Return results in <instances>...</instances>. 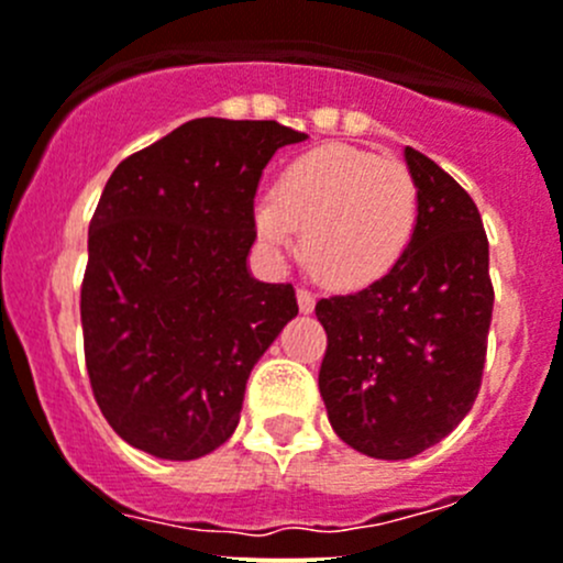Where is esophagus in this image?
I'll return each instance as SVG.
<instances>
[{"label": "esophagus", "mask_w": 563, "mask_h": 563, "mask_svg": "<svg viewBox=\"0 0 563 563\" xmlns=\"http://www.w3.org/2000/svg\"><path fill=\"white\" fill-rule=\"evenodd\" d=\"M297 302H299V310H302V313H313L316 297L308 291V288H297Z\"/></svg>", "instance_id": "34e87169"}]
</instances>
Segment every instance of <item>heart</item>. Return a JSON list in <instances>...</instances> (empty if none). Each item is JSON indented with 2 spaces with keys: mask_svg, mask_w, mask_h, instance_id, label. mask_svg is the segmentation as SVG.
I'll return each instance as SVG.
<instances>
[{
  "mask_svg": "<svg viewBox=\"0 0 563 563\" xmlns=\"http://www.w3.org/2000/svg\"><path fill=\"white\" fill-rule=\"evenodd\" d=\"M420 222V187L398 159L352 145H321L283 167L275 198L255 203V231L269 253L294 247L330 288H363L390 275Z\"/></svg>",
  "mask_w": 563,
  "mask_h": 563,
  "instance_id": "b5f03b06",
  "label": "heart"
}]
</instances>
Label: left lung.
Listing matches in <instances>:
<instances>
[{"label": "left lung", "instance_id": "obj_1", "mask_svg": "<svg viewBox=\"0 0 563 563\" xmlns=\"http://www.w3.org/2000/svg\"><path fill=\"white\" fill-rule=\"evenodd\" d=\"M404 162L420 187L407 255L363 291L316 302L327 418L374 460H409L460 427L482 385L495 302L471 195L415 148H404Z\"/></svg>", "mask_w": 563, "mask_h": 563}]
</instances>
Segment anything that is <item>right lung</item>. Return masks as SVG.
I'll use <instances>...</instances> for the list:
<instances>
[{
  "label": "right lung",
  "instance_id": "1",
  "mask_svg": "<svg viewBox=\"0 0 563 563\" xmlns=\"http://www.w3.org/2000/svg\"><path fill=\"white\" fill-rule=\"evenodd\" d=\"M275 120L198 118L114 167L87 233L81 332L92 393L129 445L200 460L239 427L261 354L299 313L291 283L250 272Z\"/></svg>",
  "mask_w": 563,
  "mask_h": 563
}]
</instances>
